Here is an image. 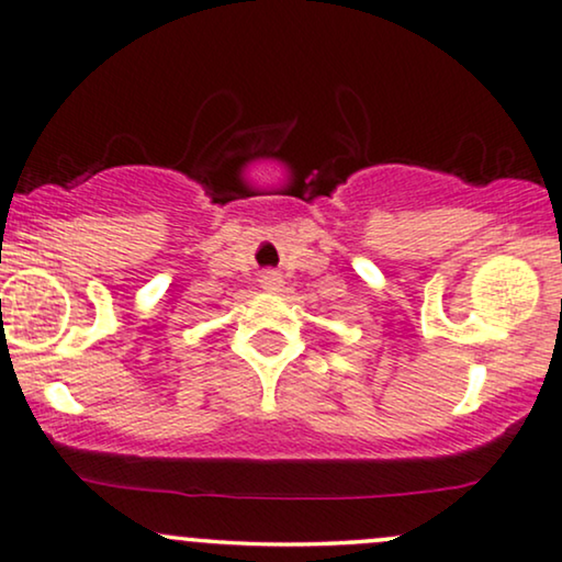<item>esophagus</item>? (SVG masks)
Returning a JSON list of instances; mask_svg holds the SVG:
<instances>
[{"instance_id": "obj_1", "label": "esophagus", "mask_w": 562, "mask_h": 562, "mask_svg": "<svg viewBox=\"0 0 562 562\" xmlns=\"http://www.w3.org/2000/svg\"><path fill=\"white\" fill-rule=\"evenodd\" d=\"M261 285H265L267 290H280L282 288V277L277 272H267L265 280H261Z\"/></svg>"}]
</instances>
